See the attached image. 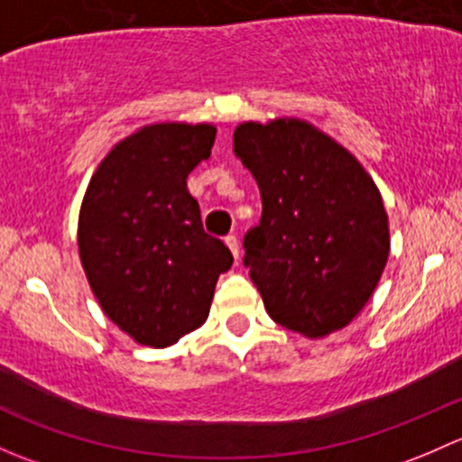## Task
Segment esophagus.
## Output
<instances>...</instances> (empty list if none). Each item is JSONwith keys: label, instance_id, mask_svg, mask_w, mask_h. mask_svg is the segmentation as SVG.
Instances as JSON below:
<instances>
[{"label": "esophagus", "instance_id": "esophagus-1", "mask_svg": "<svg viewBox=\"0 0 462 462\" xmlns=\"http://www.w3.org/2000/svg\"><path fill=\"white\" fill-rule=\"evenodd\" d=\"M225 242H226V246H229V249H231L233 258L237 260V255H240V242H237V237L236 236H226Z\"/></svg>", "mask_w": 462, "mask_h": 462}]
</instances>
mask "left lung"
I'll return each mask as SVG.
<instances>
[{
  "label": "left lung",
  "instance_id": "8db88e82",
  "mask_svg": "<svg viewBox=\"0 0 462 462\" xmlns=\"http://www.w3.org/2000/svg\"><path fill=\"white\" fill-rule=\"evenodd\" d=\"M233 151L263 198L260 225L245 236V266L271 320L307 337L346 327L389 258V217L372 175L298 117L242 122Z\"/></svg>",
  "mask_w": 462,
  "mask_h": 462
}]
</instances>
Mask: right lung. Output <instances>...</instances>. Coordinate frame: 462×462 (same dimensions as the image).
<instances>
[{
  "label": "right lung",
  "instance_id": "right-lung-1",
  "mask_svg": "<svg viewBox=\"0 0 462 462\" xmlns=\"http://www.w3.org/2000/svg\"><path fill=\"white\" fill-rule=\"evenodd\" d=\"M213 142V125L142 126L108 151L84 193V273L102 311L140 345L164 349L202 327L233 264L225 242L204 233L187 189Z\"/></svg>",
  "mask_w": 462,
  "mask_h": 462
}]
</instances>
